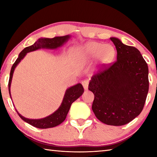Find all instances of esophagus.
<instances>
[{
	"instance_id": "esophagus-1",
	"label": "esophagus",
	"mask_w": 157,
	"mask_h": 157,
	"mask_svg": "<svg viewBox=\"0 0 157 157\" xmlns=\"http://www.w3.org/2000/svg\"><path fill=\"white\" fill-rule=\"evenodd\" d=\"M82 86H83L84 90L88 89V85H89V81L88 80H86V79L83 80L82 82Z\"/></svg>"
}]
</instances>
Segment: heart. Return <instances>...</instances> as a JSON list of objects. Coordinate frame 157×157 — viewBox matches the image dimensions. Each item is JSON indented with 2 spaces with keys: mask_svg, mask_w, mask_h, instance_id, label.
Wrapping results in <instances>:
<instances>
[{
  "mask_svg": "<svg viewBox=\"0 0 157 157\" xmlns=\"http://www.w3.org/2000/svg\"><path fill=\"white\" fill-rule=\"evenodd\" d=\"M77 62L84 64L96 59L101 64L106 66L113 60L116 50L110 44H102L98 42H90L74 50Z\"/></svg>",
  "mask_w": 157,
  "mask_h": 157,
  "instance_id": "b5f03b06",
  "label": "heart"
}]
</instances>
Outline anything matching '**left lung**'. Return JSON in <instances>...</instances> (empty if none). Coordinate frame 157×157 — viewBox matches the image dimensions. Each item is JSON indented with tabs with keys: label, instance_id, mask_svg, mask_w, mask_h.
Listing matches in <instances>:
<instances>
[{
	"label": "left lung",
	"instance_id": "8db88e82",
	"mask_svg": "<svg viewBox=\"0 0 157 157\" xmlns=\"http://www.w3.org/2000/svg\"><path fill=\"white\" fill-rule=\"evenodd\" d=\"M117 60L92 76L89 90L94 93L92 110L108 125L129 123L141 112L149 90L148 66L139 50L111 37Z\"/></svg>",
	"mask_w": 157,
	"mask_h": 157
}]
</instances>
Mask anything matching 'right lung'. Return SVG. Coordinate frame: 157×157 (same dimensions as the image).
<instances>
[{
	"mask_svg": "<svg viewBox=\"0 0 157 157\" xmlns=\"http://www.w3.org/2000/svg\"><path fill=\"white\" fill-rule=\"evenodd\" d=\"M71 35H66L63 36H55L54 38H40L37 40L35 43L30 46L26 47L23 49L22 51L18 55V57L14 63V64L12 66L11 71H10V79L8 83L9 87V93L10 98H11V94H10V86H11V82L14 73V69L17 67V66L19 63V62L22 60L28 52L32 51H34L40 48H47V49H56L57 48L62 46L69 39ZM84 88L80 83L77 84L76 85L70 87L66 90L63 96V100L60 107L58 108L57 111H55L54 113L51 115L46 117V118L41 119H29L26 118L17 111L18 116L20 118L24 121L26 123L31 124L36 128L39 129H46L51 128V127H56L59 125L66 118V116L68 113V111L70 109L72 103L75 101L78 98H79L84 93ZM12 99V98H11Z\"/></svg>",
	"mask_w": 157,
	"mask_h": 157,
	"instance_id": "right-lung-1",
	"label": "right lung"
}]
</instances>
